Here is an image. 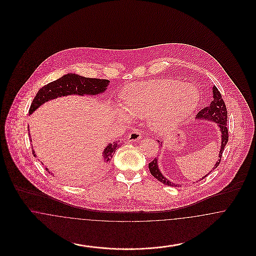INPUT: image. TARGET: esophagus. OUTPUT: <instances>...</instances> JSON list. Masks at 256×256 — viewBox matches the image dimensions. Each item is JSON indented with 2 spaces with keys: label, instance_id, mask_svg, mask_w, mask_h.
<instances>
[{
  "label": "esophagus",
  "instance_id": "34e87169",
  "mask_svg": "<svg viewBox=\"0 0 256 256\" xmlns=\"http://www.w3.org/2000/svg\"><path fill=\"white\" fill-rule=\"evenodd\" d=\"M141 137H142V134H141L140 132H138V130H134L132 132H130V134H128V140L130 142H135V141L140 140V139H141Z\"/></svg>",
  "mask_w": 256,
  "mask_h": 256
}]
</instances>
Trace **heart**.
Segmentation results:
<instances>
[{
    "mask_svg": "<svg viewBox=\"0 0 256 256\" xmlns=\"http://www.w3.org/2000/svg\"><path fill=\"white\" fill-rule=\"evenodd\" d=\"M122 98L126 112L119 110L124 121L146 118L156 132H168L191 117L200 102V90L170 78L152 80L126 87Z\"/></svg>",
    "mask_w": 256,
    "mask_h": 256,
    "instance_id": "heart-1",
    "label": "heart"
}]
</instances>
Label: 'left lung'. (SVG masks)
Masks as SVG:
<instances>
[{"instance_id": "obj_1", "label": "left lung", "mask_w": 256, "mask_h": 256, "mask_svg": "<svg viewBox=\"0 0 256 256\" xmlns=\"http://www.w3.org/2000/svg\"><path fill=\"white\" fill-rule=\"evenodd\" d=\"M212 91H213V100L211 102V104L202 108L200 110L196 116V119H198V120H204V121H210V122H216L218 124V128H220V137H222V141H220V148L219 156H218V160L215 164V166L213 167V169L210 170L206 176H204V178H200L204 180L206 176H207L213 170H215L218 166H219L220 162V158H222V152H224V146L226 145L228 141V128H226V124H228V111H226V104H224V102L222 98V95L220 93L218 88L216 86H213L212 88ZM160 141H158L159 146H162V142L159 143ZM158 158L154 159L150 163H148V169L150 174L159 180L160 182L165 184V185H169V186H174L176 187L178 184L176 183L170 182L169 180H167L159 170L158 163ZM200 182V180H198Z\"/></svg>"}]
</instances>
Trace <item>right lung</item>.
Returning a JSON list of instances; mask_svg holds the SVG:
<instances>
[{"label": "right lung", "mask_w": 256, "mask_h": 256, "mask_svg": "<svg viewBox=\"0 0 256 256\" xmlns=\"http://www.w3.org/2000/svg\"><path fill=\"white\" fill-rule=\"evenodd\" d=\"M110 84V80H100V78H84L76 74H67L60 78L50 82L47 86H43L37 92L36 96L34 98L28 113L32 114L34 111L42 106L44 102L50 100L52 98L64 97L68 95H80V96H95L104 93L108 86ZM28 135L30 130H28ZM32 141V139H30ZM121 142L116 141L113 143H110L106 146L102 152V161L108 164L113 158L115 150L121 146ZM32 154L34 156L36 152L32 150ZM46 170L48 169L46 168Z\"/></svg>", "instance_id": "1"}]
</instances>
